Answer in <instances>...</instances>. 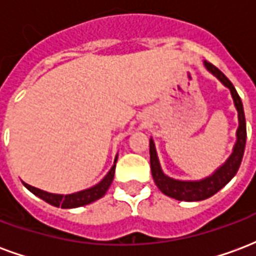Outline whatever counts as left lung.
I'll list each match as a JSON object with an SVG mask.
<instances>
[{
    "label": "left lung",
    "instance_id": "left-lung-1",
    "mask_svg": "<svg viewBox=\"0 0 256 256\" xmlns=\"http://www.w3.org/2000/svg\"><path fill=\"white\" fill-rule=\"evenodd\" d=\"M204 67L207 68V71L212 74L215 78H218L220 84L230 90L232 98H233V102H234V106L237 110V116H238L236 144L233 146L230 156L226 159L225 163L218 167L211 176L203 178V180H198V181H182V180L168 177L163 172L160 162L158 158V152H156L155 142L152 138L150 140V172H152V177H154L156 186L160 189L166 196L180 200V202H200L204 198H211L212 194L220 190L232 178L236 176L237 170L242 164L244 148H246L247 128H246V116H244V108H242L240 96L237 94L233 84L215 66H212L208 62H204Z\"/></svg>",
    "mask_w": 256,
    "mask_h": 256
}]
</instances>
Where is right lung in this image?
Masks as SVG:
<instances>
[{"label":"right lung","mask_w":256,"mask_h":256,"mask_svg":"<svg viewBox=\"0 0 256 256\" xmlns=\"http://www.w3.org/2000/svg\"><path fill=\"white\" fill-rule=\"evenodd\" d=\"M116 160L118 156L115 158L114 162V166L111 167V170L106 172V176L100 182L96 184L92 188L84 189V190H79V192L70 193V194H58V193H49L42 190V189L34 188L28 184L23 182L26 188L28 189L31 193H34L36 196H38L42 200H45L46 203L54 207H62V208H76V207H82L86 204H90L101 198L106 193L108 188L111 186L112 181H114V176H115V167H116Z\"/></svg>","instance_id":"right-lung-1"}]
</instances>
